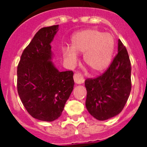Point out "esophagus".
<instances>
[{"instance_id": "obj_1", "label": "esophagus", "mask_w": 147, "mask_h": 147, "mask_svg": "<svg viewBox=\"0 0 147 147\" xmlns=\"http://www.w3.org/2000/svg\"><path fill=\"white\" fill-rule=\"evenodd\" d=\"M74 80H75V82L76 84H82V83L84 82V80L83 78V76L82 74L80 73H75L74 75Z\"/></svg>"}]
</instances>
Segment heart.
Returning <instances> with one entry per match:
<instances>
[{"mask_svg": "<svg viewBox=\"0 0 147 147\" xmlns=\"http://www.w3.org/2000/svg\"><path fill=\"white\" fill-rule=\"evenodd\" d=\"M114 39L109 33H102L96 29H87L78 32L72 39V48L63 50L65 59L75 63L76 53H84L86 65L95 73L105 71L111 63L114 52Z\"/></svg>", "mask_w": 147, "mask_h": 147, "instance_id": "obj_1", "label": "heart"}]
</instances>
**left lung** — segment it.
Returning a JSON list of instances; mask_svg holds the SVG:
<instances>
[{
	"label": "left lung",
	"instance_id": "obj_1",
	"mask_svg": "<svg viewBox=\"0 0 147 147\" xmlns=\"http://www.w3.org/2000/svg\"><path fill=\"white\" fill-rule=\"evenodd\" d=\"M85 105L90 115L106 120L119 115L125 106L131 89V63L125 46L118 40V53L106 71L84 82Z\"/></svg>",
	"mask_w": 147,
	"mask_h": 147
}]
</instances>
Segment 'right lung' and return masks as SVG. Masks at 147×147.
Masks as SVG:
<instances>
[{
	"label": "right lung",
	"instance_id": "add662e5",
	"mask_svg": "<svg viewBox=\"0 0 147 147\" xmlns=\"http://www.w3.org/2000/svg\"><path fill=\"white\" fill-rule=\"evenodd\" d=\"M58 25L40 29L21 55L17 69L19 97L28 113L37 119L53 121L62 115L73 90V72L54 66L50 43Z\"/></svg>",
	"mask_w": 147,
	"mask_h": 147
}]
</instances>
